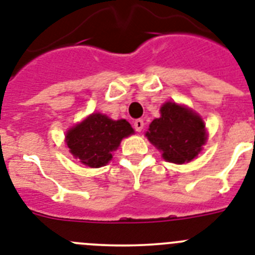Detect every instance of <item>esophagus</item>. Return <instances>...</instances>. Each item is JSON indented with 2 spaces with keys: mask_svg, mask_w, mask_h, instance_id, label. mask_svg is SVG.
<instances>
[{
  "mask_svg": "<svg viewBox=\"0 0 255 255\" xmlns=\"http://www.w3.org/2000/svg\"><path fill=\"white\" fill-rule=\"evenodd\" d=\"M133 126H134V129H136L137 132H141V130L143 129V126H145V123H143L142 119H137V121H134Z\"/></svg>",
  "mask_w": 255,
  "mask_h": 255,
  "instance_id": "1",
  "label": "esophagus"
}]
</instances>
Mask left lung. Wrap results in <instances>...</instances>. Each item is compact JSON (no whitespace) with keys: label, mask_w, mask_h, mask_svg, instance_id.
<instances>
[{"label":"left lung","mask_w":255,"mask_h":255,"mask_svg":"<svg viewBox=\"0 0 255 255\" xmlns=\"http://www.w3.org/2000/svg\"><path fill=\"white\" fill-rule=\"evenodd\" d=\"M147 140L167 161L183 164L198 156L207 142V129L201 117L176 103H165L160 108V118L150 123Z\"/></svg>","instance_id":"1"}]
</instances>
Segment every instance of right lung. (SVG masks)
Returning <instances> with one entry per match:
<instances>
[{"mask_svg":"<svg viewBox=\"0 0 255 255\" xmlns=\"http://www.w3.org/2000/svg\"><path fill=\"white\" fill-rule=\"evenodd\" d=\"M134 133L126 119L113 121L108 115L94 113L66 132L69 151L82 164L100 168L112 160L125 137Z\"/></svg>","mask_w":255,"mask_h":255,"instance_id":"right-lung-1","label":"right lung"}]
</instances>
